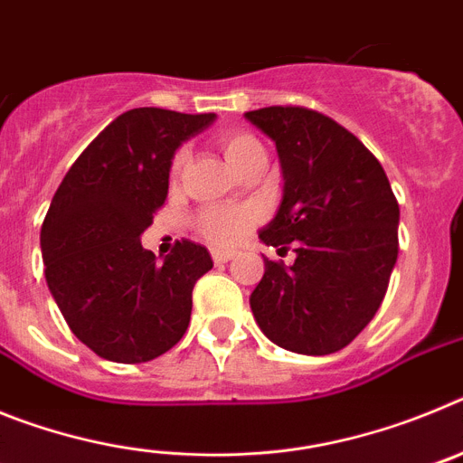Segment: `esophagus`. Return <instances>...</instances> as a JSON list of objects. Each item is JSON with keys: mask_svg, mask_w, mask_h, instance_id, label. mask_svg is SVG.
Here are the masks:
<instances>
[{"mask_svg": "<svg viewBox=\"0 0 463 463\" xmlns=\"http://www.w3.org/2000/svg\"><path fill=\"white\" fill-rule=\"evenodd\" d=\"M211 257H213V261H215V264H224V261L234 260L236 252H232V250H213Z\"/></svg>", "mask_w": 463, "mask_h": 463, "instance_id": "esophagus-1", "label": "esophagus"}]
</instances>
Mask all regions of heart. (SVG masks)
<instances>
[{
  "instance_id": "heart-1",
  "label": "heart",
  "mask_w": 463,
  "mask_h": 463,
  "mask_svg": "<svg viewBox=\"0 0 463 463\" xmlns=\"http://www.w3.org/2000/svg\"><path fill=\"white\" fill-rule=\"evenodd\" d=\"M220 148H222L224 157L236 171L243 169L248 162L257 157V155H264L261 143L257 141L252 134L245 132H227L218 138ZM190 153L185 148L178 150L174 157V175L183 174L185 169ZM257 222V211L248 206H211L206 211L199 213L196 218V229L199 234L208 241L211 245H218V248H229V245H236L250 234V229Z\"/></svg>"
}]
</instances>
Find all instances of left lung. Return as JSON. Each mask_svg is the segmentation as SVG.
<instances>
[{
	"instance_id": "obj_1",
	"label": "left lung",
	"mask_w": 463,
	"mask_h": 463,
	"mask_svg": "<svg viewBox=\"0 0 463 463\" xmlns=\"http://www.w3.org/2000/svg\"><path fill=\"white\" fill-rule=\"evenodd\" d=\"M276 143L282 199L260 229L292 267L264 257L250 308L264 336L289 353H338L373 320L399 255V203L378 159L345 127L301 106L248 110Z\"/></svg>"
}]
</instances>
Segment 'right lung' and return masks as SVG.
<instances>
[{
	"instance_id": "add662e5",
	"label": "right lung",
	"mask_w": 463,
	"mask_h": 463,
	"mask_svg": "<svg viewBox=\"0 0 463 463\" xmlns=\"http://www.w3.org/2000/svg\"><path fill=\"white\" fill-rule=\"evenodd\" d=\"M215 113L132 109L67 171L41 227L46 282L69 329L94 354L141 364L190 325L194 282L213 269L203 245L178 241L165 261L141 245L166 199L175 150Z\"/></svg>"
}]
</instances>
